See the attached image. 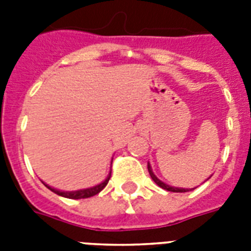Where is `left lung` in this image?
<instances>
[{"instance_id":"left-lung-1","label":"left lung","mask_w":251,"mask_h":251,"mask_svg":"<svg viewBox=\"0 0 251 251\" xmlns=\"http://www.w3.org/2000/svg\"><path fill=\"white\" fill-rule=\"evenodd\" d=\"M147 168H149V172H150V176H151V178H152L153 181H155V183H156V185H159L161 189H164V190H168V191H173V193H185V191H189L187 189H177V187L168 186V185H165L164 182H161L160 179L157 178L156 176L153 175L152 169H151V167H150V163H149V165H147Z\"/></svg>"}]
</instances>
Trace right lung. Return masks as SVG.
Wrapping results in <instances>:
<instances>
[{
	"label": "right lung",
	"instance_id": "right-lung-1",
	"mask_svg": "<svg viewBox=\"0 0 251 251\" xmlns=\"http://www.w3.org/2000/svg\"><path fill=\"white\" fill-rule=\"evenodd\" d=\"M110 178V175L108 176V178L101 182L100 185H96L94 187H90V189H84V190H78V191H60V190H56V189H52V187H49L48 185H45V186L48 187L49 190H52L53 193H56V194L61 195V197H65V198H72V199H83V198H90V197H94V195L99 194L100 191L106 186V183L109 181Z\"/></svg>",
	"mask_w": 251,
	"mask_h": 251
}]
</instances>
